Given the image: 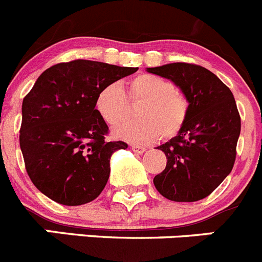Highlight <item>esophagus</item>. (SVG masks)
I'll return each mask as SVG.
<instances>
[{
  "label": "esophagus",
  "mask_w": 262,
  "mask_h": 262,
  "mask_svg": "<svg viewBox=\"0 0 262 262\" xmlns=\"http://www.w3.org/2000/svg\"><path fill=\"white\" fill-rule=\"evenodd\" d=\"M131 149H133L134 153H136V154H143L144 151L146 150L144 146H140V145H133V146H131Z\"/></svg>",
  "instance_id": "34e87169"
}]
</instances>
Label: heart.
I'll return each instance as SVG.
<instances>
[{"mask_svg":"<svg viewBox=\"0 0 262 262\" xmlns=\"http://www.w3.org/2000/svg\"><path fill=\"white\" fill-rule=\"evenodd\" d=\"M128 99L143 101L138 109L140 119H126L112 129L114 138L133 144H149L171 139L183 129L189 116V100L170 79L156 74H139L128 82ZM95 109L104 122L114 124L127 113L123 90L113 82L104 86L95 99Z\"/></svg>","mask_w":262,"mask_h":262,"instance_id":"b5f03b06","label":"heart"}]
</instances>
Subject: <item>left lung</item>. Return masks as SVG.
Returning a JSON list of instances; mask_svg holds the SVG:
<instances>
[{
	"label": "left lung",
	"mask_w": 262,
	"mask_h": 262,
	"mask_svg": "<svg viewBox=\"0 0 262 262\" xmlns=\"http://www.w3.org/2000/svg\"><path fill=\"white\" fill-rule=\"evenodd\" d=\"M146 72L173 82L190 105L183 129L157 146L166 154L167 164L154 178V186L173 202L206 198L235 162L241 117L233 94L212 72L195 64L171 63Z\"/></svg>",
	"instance_id": "8db88e82"
}]
</instances>
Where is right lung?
Listing matches in <instances>:
<instances>
[{
	"label": "right lung",
	"mask_w": 262,
	"mask_h": 262,
	"mask_svg": "<svg viewBox=\"0 0 262 262\" xmlns=\"http://www.w3.org/2000/svg\"><path fill=\"white\" fill-rule=\"evenodd\" d=\"M136 71L81 59L50 67L37 78L21 105L19 140L27 172L41 193L64 206L98 198L112 154L127 144L105 140L108 126L95 109L96 95Z\"/></svg>",
	"instance_id": "add662e5"
}]
</instances>
